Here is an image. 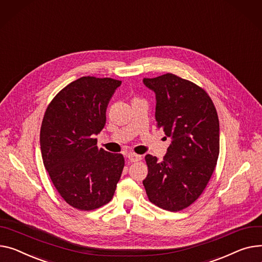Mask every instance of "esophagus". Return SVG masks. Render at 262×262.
<instances>
[{"label":"esophagus","mask_w":262,"mask_h":262,"mask_svg":"<svg viewBox=\"0 0 262 262\" xmlns=\"http://www.w3.org/2000/svg\"><path fill=\"white\" fill-rule=\"evenodd\" d=\"M127 159H128L130 162H137V161H140V160L142 159V156L134 154V152H129V154L127 155Z\"/></svg>","instance_id":"34e87169"}]
</instances>
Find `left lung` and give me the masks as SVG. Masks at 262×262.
Returning a JSON list of instances; mask_svg holds the SVG:
<instances>
[{
    "label": "left lung",
    "instance_id": "8db88e82",
    "mask_svg": "<svg viewBox=\"0 0 262 262\" xmlns=\"http://www.w3.org/2000/svg\"><path fill=\"white\" fill-rule=\"evenodd\" d=\"M143 83L156 95V121L171 139L162 161L145 156L143 180L149 201L178 212L194 203L210 181L219 156V120L214 103L201 87L165 74Z\"/></svg>",
    "mask_w": 262,
    "mask_h": 262
}]
</instances>
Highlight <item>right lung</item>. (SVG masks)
Instances as JSON below:
<instances>
[{"mask_svg":"<svg viewBox=\"0 0 262 262\" xmlns=\"http://www.w3.org/2000/svg\"><path fill=\"white\" fill-rule=\"evenodd\" d=\"M120 85L112 78L82 77L52 99L42 121L44 166L61 197L81 211L108 203L124 167L123 156L99 149L94 138Z\"/></svg>","mask_w":262,"mask_h":262,"instance_id":"1","label":"right lung"}]
</instances>
